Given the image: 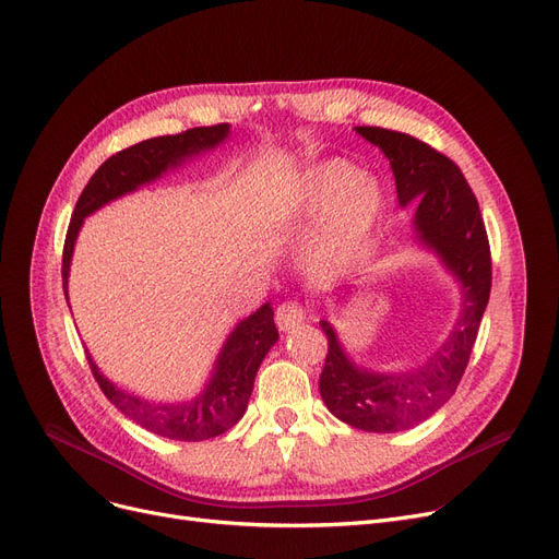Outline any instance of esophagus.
<instances>
[{
	"mask_svg": "<svg viewBox=\"0 0 559 559\" xmlns=\"http://www.w3.org/2000/svg\"><path fill=\"white\" fill-rule=\"evenodd\" d=\"M306 310L297 301H285L276 310V324L281 331H289L304 322Z\"/></svg>",
	"mask_w": 559,
	"mask_h": 559,
	"instance_id": "esophagus-1",
	"label": "esophagus"
}]
</instances>
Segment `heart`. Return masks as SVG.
<instances>
[{"instance_id": "b5f03b06", "label": "heart", "mask_w": 559, "mask_h": 559, "mask_svg": "<svg viewBox=\"0 0 559 559\" xmlns=\"http://www.w3.org/2000/svg\"><path fill=\"white\" fill-rule=\"evenodd\" d=\"M385 207V191L372 176L343 157L308 166L289 191V210L297 216H318L329 210L320 245L322 260L331 262L366 239Z\"/></svg>"}]
</instances>
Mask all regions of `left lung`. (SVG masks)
<instances>
[{
	"label": "left lung",
	"mask_w": 559,
	"mask_h": 559,
	"mask_svg": "<svg viewBox=\"0 0 559 559\" xmlns=\"http://www.w3.org/2000/svg\"><path fill=\"white\" fill-rule=\"evenodd\" d=\"M388 157L400 207L416 203L414 241L459 283V314L443 343L414 370H372L347 354L329 318L320 393L331 414L356 429L393 433L431 418L456 391L491 295V251L475 193L459 166L431 145L383 128H356Z\"/></svg>",
	"instance_id": "8db88e82"
}]
</instances>
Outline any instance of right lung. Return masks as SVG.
I'll return each mask as SVG.
<instances>
[{"label":"right lung","mask_w":559,"mask_h":559,"mask_svg":"<svg viewBox=\"0 0 559 559\" xmlns=\"http://www.w3.org/2000/svg\"><path fill=\"white\" fill-rule=\"evenodd\" d=\"M230 136V126H212V128H193L182 134L155 136L141 141L130 148L111 155L98 171L93 174L84 187L82 197L72 212V219L66 235L63 247V293L68 301V278L70 262L75 253V241L84 226L86 216L98 212L116 199H123L132 191H139L145 185H153L166 174H174L187 162L197 159L219 145ZM278 340L274 324V308L266 301L249 318L239 320L228 333L226 343L216 356L212 372L199 395L176 402H155L141 397L128 388H120L109 381L98 362L86 349V358L95 381L100 383L107 400L143 429L171 441H205L214 439L233 425L239 423L249 406L253 381L262 358L266 356Z\"/></svg>","instance_id":"right-lung-1"}]
</instances>
